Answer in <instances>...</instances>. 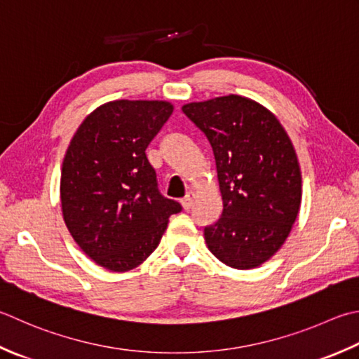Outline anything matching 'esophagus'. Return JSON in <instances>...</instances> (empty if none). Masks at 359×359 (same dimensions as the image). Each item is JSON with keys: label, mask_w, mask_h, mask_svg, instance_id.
I'll return each instance as SVG.
<instances>
[{"label": "esophagus", "mask_w": 359, "mask_h": 359, "mask_svg": "<svg viewBox=\"0 0 359 359\" xmlns=\"http://www.w3.org/2000/svg\"><path fill=\"white\" fill-rule=\"evenodd\" d=\"M193 201H194V193L193 191H188L185 194V198L180 201V203H182V207H184L185 210H189V208H191V205H193Z\"/></svg>", "instance_id": "obj_1"}]
</instances>
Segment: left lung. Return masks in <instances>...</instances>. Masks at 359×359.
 <instances>
[{
  "label": "left lung",
  "mask_w": 359,
  "mask_h": 359,
  "mask_svg": "<svg viewBox=\"0 0 359 359\" xmlns=\"http://www.w3.org/2000/svg\"><path fill=\"white\" fill-rule=\"evenodd\" d=\"M184 114L213 147L222 213L203 229L212 254L235 269H254L276 254L302 202L297 154L271 110L229 95L185 104Z\"/></svg>",
  "instance_id": "1"
}]
</instances>
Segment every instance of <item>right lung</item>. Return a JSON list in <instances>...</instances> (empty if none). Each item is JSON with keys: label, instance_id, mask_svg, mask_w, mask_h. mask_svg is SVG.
Masks as SVG:
<instances>
[{"label": "right lung", "instance_id": "obj_1", "mask_svg": "<svg viewBox=\"0 0 359 359\" xmlns=\"http://www.w3.org/2000/svg\"><path fill=\"white\" fill-rule=\"evenodd\" d=\"M172 110L166 101L105 102L69 142L60 175L63 221L83 254L104 269H135L182 210L160 194L146 157Z\"/></svg>", "mask_w": 359, "mask_h": 359}]
</instances>
